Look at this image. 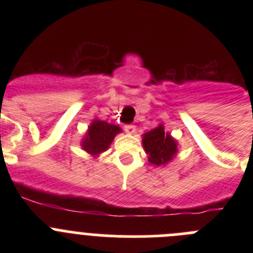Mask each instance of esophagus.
<instances>
[{
    "label": "esophagus",
    "mask_w": 253,
    "mask_h": 253,
    "mask_svg": "<svg viewBox=\"0 0 253 253\" xmlns=\"http://www.w3.org/2000/svg\"><path fill=\"white\" fill-rule=\"evenodd\" d=\"M124 130L129 134H133L135 131V125L133 124H125L124 125Z\"/></svg>",
    "instance_id": "obj_1"
}]
</instances>
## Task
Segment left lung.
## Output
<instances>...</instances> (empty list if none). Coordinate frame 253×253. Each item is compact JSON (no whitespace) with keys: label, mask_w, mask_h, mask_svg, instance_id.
<instances>
[{"label":"left lung","mask_w":253,"mask_h":253,"mask_svg":"<svg viewBox=\"0 0 253 253\" xmlns=\"http://www.w3.org/2000/svg\"><path fill=\"white\" fill-rule=\"evenodd\" d=\"M143 147L149 154V162L156 166L166 165L177 152V143L169 134H165L162 125L143 135Z\"/></svg>","instance_id":"obj_1"}]
</instances>
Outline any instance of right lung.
Here are the masks:
<instances>
[{
	"mask_svg": "<svg viewBox=\"0 0 253 253\" xmlns=\"http://www.w3.org/2000/svg\"><path fill=\"white\" fill-rule=\"evenodd\" d=\"M120 131L122 129L118 125L109 124L102 120H93L91 126L88 128L86 138L82 142V147L84 151L96 156V154L106 151L116 134Z\"/></svg>",
	"mask_w": 253,
	"mask_h": 253,
	"instance_id": "obj_1",
	"label": "right lung"
}]
</instances>
